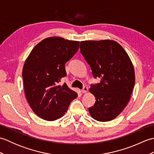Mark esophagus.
Segmentation results:
<instances>
[{
	"mask_svg": "<svg viewBox=\"0 0 154 154\" xmlns=\"http://www.w3.org/2000/svg\"><path fill=\"white\" fill-rule=\"evenodd\" d=\"M88 91V88H87V87H83V88L82 89H81V93H87Z\"/></svg>",
	"mask_w": 154,
	"mask_h": 154,
	"instance_id": "34e87169",
	"label": "esophagus"
}]
</instances>
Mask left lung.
<instances>
[{"label":"left lung","instance_id":"left-lung-1","mask_svg":"<svg viewBox=\"0 0 154 154\" xmlns=\"http://www.w3.org/2000/svg\"><path fill=\"white\" fill-rule=\"evenodd\" d=\"M80 49L93 77L100 79L89 89L96 102L89 112L97 121L112 120L126 107L134 87L132 61L124 48L113 40L82 41Z\"/></svg>","mask_w":154,"mask_h":154}]
</instances>
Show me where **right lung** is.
I'll use <instances>...</instances> for the list:
<instances>
[{"label":"right lung","mask_w":154,"mask_h":154,"mask_svg":"<svg viewBox=\"0 0 154 154\" xmlns=\"http://www.w3.org/2000/svg\"><path fill=\"white\" fill-rule=\"evenodd\" d=\"M79 42L61 37L45 38L34 48L22 71L24 92L34 112L48 121L63 116L77 93L66 83L65 65L79 49Z\"/></svg>","instance_id":"obj_1"}]
</instances>
